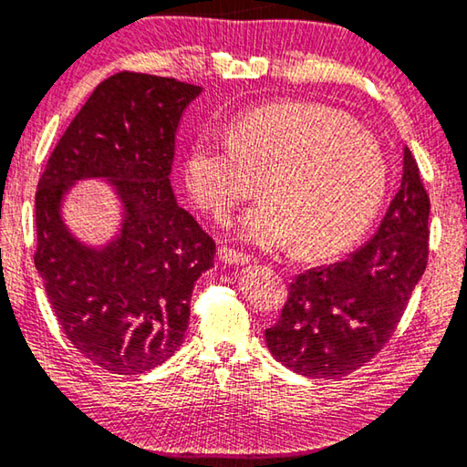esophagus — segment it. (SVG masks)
I'll return each instance as SVG.
<instances>
[{"label":"esophagus","mask_w":467,"mask_h":467,"mask_svg":"<svg viewBox=\"0 0 467 467\" xmlns=\"http://www.w3.org/2000/svg\"><path fill=\"white\" fill-rule=\"evenodd\" d=\"M219 258L223 261L225 265H248L250 263V256L244 254V252H238L229 246H221L219 248Z\"/></svg>","instance_id":"1"}]
</instances>
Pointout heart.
<instances>
[{
	"label": "heart",
	"mask_w": 467,
	"mask_h": 467,
	"mask_svg": "<svg viewBox=\"0 0 467 467\" xmlns=\"http://www.w3.org/2000/svg\"><path fill=\"white\" fill-rule=\"evenodd\" d=\"M188 192L225 217L256 192L238 232L261 248L292 246L306 258L349 248L385 201L389 163L374 136L346 113L317 103H273L244 113L229 134L206 130L183 165Z\"/></svg>",
	"instance_id": "b5f03b06"
}]
</instances>
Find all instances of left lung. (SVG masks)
I'll use <instances>...</instances> for the list:
<instances>
[{"label": "left lung", "instance_id": "left-lung-1", "mask_svg": "<svg viewBox=\"0 0 467 467\" xmlns=\"http://www.w3.org/2000/svg\"><path fill=\"white\" fill-rule=\"evenodd\" d=\"M431 201L410 149L400 192L374 238L346 261L317 266L289 285L277 323L265 331L277 360L304 377L341 379L391 339L428 263Z\"/></svg>", "mask_w": 467, "mask_h": 467}]
</instances>
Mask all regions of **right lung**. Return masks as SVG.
I'll list each match as a JSON object with an SVG mask.
<instances>
[{
  "instance_id": "right-lung-1",
  "label": "right lung",
  "mask_w": 467,
  "mask_h": 467,
  "mask_svg": "<svg viewBox=\"0 0 467 467\" xmlns=\"http://www.w3.org/2000/svg\"><path fill=\"white\" fill-rule=\"evenodd\" d=\"M201 87L118 72L103 80L53 149L35 196V266L56 318L80 354L116 374L147 372L178 351L196 279L215 240L170 182L175 132ZM109 181L125 204L120 234L84 247L60 219L78 179Z\"/></svg>"
}]
</instances>
